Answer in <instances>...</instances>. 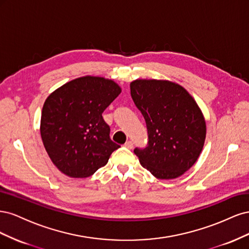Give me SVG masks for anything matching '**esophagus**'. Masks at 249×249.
<instances>
[{
	"label": "esophagus",
	"mask_w": 249,
	"mask_h": 249,
	"mask_svg": "<svg viewBox=\"0 0 249 249\" xmlns=\"http://www.w3.org/2000/svg\"><path fill=\"white\" fill-rule=\"evenodd\" d=\"M124 146H125V147H127V148L132 149V148H133V146H134V143H133V141L129 140V141H126V142L124 143Z\"/></svg>",
	"instance_id": "34e87169"
}]
</instances>
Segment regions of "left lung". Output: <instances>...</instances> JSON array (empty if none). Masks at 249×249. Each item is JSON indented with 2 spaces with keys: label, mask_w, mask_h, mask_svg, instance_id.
Instances as JSON below:
<instances>
[{
  "label": "left lung",
  "mask_w": 249,
  "mask_h": 249,
  "mask_svg": "<svg viewBox=\"0 0 249 249\" xmlns=\"http://www.w3.org/2000/svg\"><path fill=\"white\" fill-rule=\"evenodd\" d=\"M132 99L145 119L147 144L134 153L160 179L178 178L196 162L206 139L202 113L187 90L163 80H136Z\"/></svg>",
  "instance_id": "left-lung-1"
}]
</instances>
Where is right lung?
I'll return each instance as SVG.
<instances>
[{"mask_svg": "<svg viewBox=\"0 0 249 249\" xmlns=\"http://www.w3.org/2000/svg\"><path fill=\"white\" fill-rule=\"evenodd\" d=\"M122 89L100 77H82L55 90L44 102L40 134L55 166L71 178H87L107 164L120 145L110 138L103 112Z\"/></svg>", "mask_w": 249, "mask_h": 249, "instance_id": "add662e5", "label": "right lung"}]
</instances>
